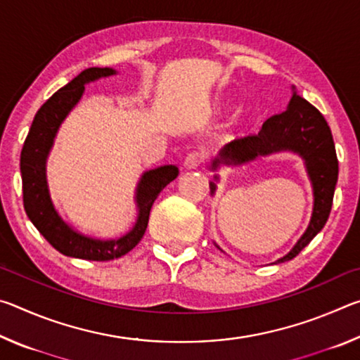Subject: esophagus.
<instances>
[{
  "label": "esophagus",
  "mask_w": 360,
  "mask_h": 360,
  "mask_svg": "<svg viewBox=\"0 0 360 360\" xmlns=\"http://www.w3.org/2000/svg\"><path fill=\"white\" fill-rule=\"evenodd\" d=\"M200 165H202V155L198 154V152H192V154H188L184 162H182V167L186 169H197Z\"/></svg>",
  "instance_id": "esophagus-1"
}]
</instances>
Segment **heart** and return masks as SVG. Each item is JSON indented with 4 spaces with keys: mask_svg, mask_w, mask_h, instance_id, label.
Here are the masks:
<instances>
[{
    "mask_svg": "<svg viewBox=\"0 0 360 360\" xmlns=\"http://www.w3.org/2000/svg\"><path fill=\"white\" fill-rule=\"evenodd\" d=\"M229 109L227 103H222V101H217L214 105V112H224ZM236 124L238 125H245L246 124V117L245 115H240V117H236Z\"/></svg>",
    "mask_w": 360,
    "mask_h": 360,
    "instance_id": "1",
    "label": "heart"
}]
</instances>
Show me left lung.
Segmentation results:
<instances>
[{
    "label": "left lung",
    "instance_id": "obj_1",
    "mask_svg": "<svg viewBox=\"0 0 360 360\" xmlns=\"http://www.w3.org/2000/svg\"><path fill=\"white\" fill-rule=\"evenodd\" d=\"M279 152H292L303 160L313 187V211L307 230L294 248L273 264H281L298 255L322 230L330 214L338 181V160L330 127L324 115L292 87V98L284 112L268 119L259 135L225 144L211 162V172H217L221 167H241ZM216 182H219V174H214V181L210 182L211 195L216 193Z\"/></svg>",
    "mask_w": 360,
    "mask_h": 360
}]
</instances>
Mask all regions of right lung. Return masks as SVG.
Wrapping results in <instances>:
<instances>
[{"label": "right lung", "instance_id": "right-lung-1", "mask_svg": "<svg viewBox=\"0 0 360 360\" xmlns=\"http://www.w3.org/2000/svg\"><path fill=\"white\" fill-rule=\"evenodd\" d=\"M117 75L112 68H87L57 90L36 112L20 154L23 206L39 233L68 257L105 262L125 255L141 241L155 198L169 182L178 178L176 165H162L141 174L135 191L136 222L125 235L101 240L84 235L65 221L51 198L47 184V158L63 120L81 101L85 85L101 77Z\"/></svg>", "mask_w": 360, "mask_h": 360}]
</instances>
